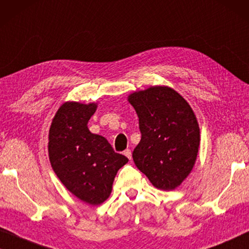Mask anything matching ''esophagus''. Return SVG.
<instances>
[{"label":"esophagus","instance_id":"obj_1","mask_svg":"<svg viewBox=\"0 0 249 249\" xmlns=\"http://www.w3.org/2000/svg\"><path fill=\"white\" fill-rule=\"evenodd\" d=\"M124 155H125L126 157H127V158H128L129 160L132 159V151H131V150H129V149H126V150H125Z\"/></svg>","mask_w":249,"mask_h":249}]
</instances>
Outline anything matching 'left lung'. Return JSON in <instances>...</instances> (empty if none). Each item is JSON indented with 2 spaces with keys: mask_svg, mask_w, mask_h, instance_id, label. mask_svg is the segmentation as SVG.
I'll return each mask as SVG.
<instances>
[{
  "mask_svg": "<svg viewBox=\"0 0 249 249\" xmlns=\"http://www.w3.org/2000/svg\"><path fill=\"white\" fill-rule=\"evenodd\" d=\"M139 117L141 141L133 160L153 186L173 191L193 169L199 127L190 104L177 91L155 86L128 96Z\"/></svg>",
  "mask_w": 249,
  "mask_h": 249,
  "instance_id": "left-lung-1",
  "label": "left lung"
}]
</instances>
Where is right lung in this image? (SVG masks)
I'll return each mask as SVG.
<instances>
[{
    "mask_svg": "<svg viewBox=\"0 0 249 249\" xmlns=\"http://www.w3.org/2000/svg\"><path fill=\"white\" fill-rule=\"evenodd\" d=\"M97 104L64 103L52 121L48 157L56 176L73 195L91 205L109 197L117 171L128 159L88 128Z\"/></svg>",
    "mask_w": 249,
    "mask_h": 249,
    "instance_id": "right-lung-1",
    "label": "right lung"
}]
</instances>
